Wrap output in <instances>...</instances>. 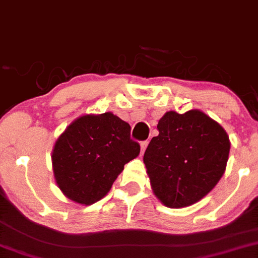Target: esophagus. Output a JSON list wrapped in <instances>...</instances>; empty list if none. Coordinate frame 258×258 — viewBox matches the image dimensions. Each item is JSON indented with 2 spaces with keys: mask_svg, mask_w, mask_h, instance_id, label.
<instances>
[{
  "mask_svg": "<svg viewBox=\"0 0 258 258\" xmlns=\"http://www.w3.org/2000/svg\"><path fill=\"white\" fill-rule=\"evenodd\" d=\"M147 147H148V142L147 141H144V142H142L141 143V149H142V154L144 153L145 151V149H147Z\"/></svg>",
  "mask_w": 258,
  "mask_h": 258,
  "instance_id": "1",
  "label": "esophagus"
}]
</instances>
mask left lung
I'll use <instances>...</instances> for the list:
<instances>
[{"mask_svg":"<svg viewBox=\"0 0 258 258\" xmlns=\"http://www.w3.org/2000/svg\"><path fill=\"white\" fill-rule=\"evenodd\" d=\"M157 130L143 157L155 196L168 208L195 204L225 173L231 148L227 133L198 109L167 111Z\"/></svg>","mask_w":258,"mask_h":258,"instance_id":"obj_1","label":"left lung"}]
</instances>
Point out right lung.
<instances>
[{"instance_id":"add662e5","label":"right lung","mask_w":258,"mask_h":258,"mask_svg":"<svg viewBox=\"0 0 258 258\" xmlns=\"http://www.w3.org/2000/svg\"><path fill=\"white\" fill-rule=\"evenodd\" d=\"M131 126L113 113L78 117L55 143L51 161L62 194L90 206L110 190L123 166L141 151Z\"/></svg>"}]
</instances>
